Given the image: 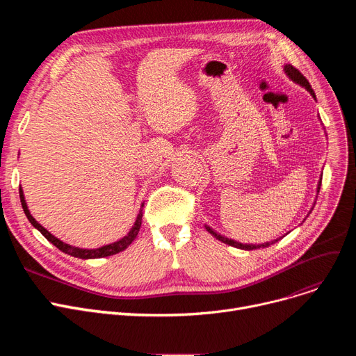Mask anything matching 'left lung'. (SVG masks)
Returning <instances> with one entry per match:
<instances>
[{
    "instance_id": "left-lung-1",
    "label": "left lung",
    "mask_w": 356,
    "mask_h": 356,
    "mask_svg": "<svg viewBox=\"0 0 356 356\" xmlns=\"http://www.w3.org/2000/svg\"><path fill=\"white\" fill-rule=\"evenodd\" d=\"M284 70H286V73L289 74V78H291L294 82H297V83H300L302 86H305V88L310 92V95H312L313 98H316V95H314V92H313V89H312V86H310V83H309V81L303 76L300 70L296 69V67L291 66V65H286V66H284ZM321 184H322V181H319V186H317V192L321 191ZM207 229H208V232H211L216 239H219V241H222V242H225V244L232 245V247H235V248H241V250L266 248V247H270L271 244H275V242L278 241V239H275L274 242H271V244H268V242H267V244H259V245H247V244H239V242H236V241H232V239H228V238H225V236H222V235L216 234L215 231H212L209 227H207Z\"/></svg>"
}]
</instances>
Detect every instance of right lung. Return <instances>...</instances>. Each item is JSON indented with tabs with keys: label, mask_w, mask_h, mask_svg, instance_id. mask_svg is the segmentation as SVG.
Returning a JSON list of instances; mask_svg holds the SVG:
<instances>
[{
	"label": "right lung",
	"mask_w": 356,
	"mask_h": 356,
	"mask_svg": "<svg viewBox=\"0 0 356 356\" xmlns=\"http://www.w3.org/2000/svg\"><path fill=\"white\" fill-rule=\"evenodd\" d=\"M20 200H22V207H23V211L27 216V219L30 220L31 225L39 229L42 232V235L49 241L51 242V244L59 248L62 252L65 254H69L72 257H76V258H82V259H88V258H102V257H109V255H114V254H118L121 251H124L125 248H128V245L131 244L136 239V236L138 235V231L141 228V219H143V211H140L138 216H137V220L134 223V227L131 228V231L128 232L127 236H124L122 239L114 242V244H109V245H105V247H101V248H97V250H82V248H76V247H72V245H67L65 244V242H62L60 239H58L56 236H53L47 229H44L39 222H37L29 212L27 209V204H26V200H24V195H23V191L20 189Z\"/></svg>",
	"instance_id": "1"
}]
</instances>
